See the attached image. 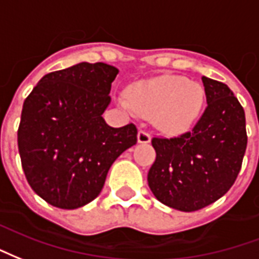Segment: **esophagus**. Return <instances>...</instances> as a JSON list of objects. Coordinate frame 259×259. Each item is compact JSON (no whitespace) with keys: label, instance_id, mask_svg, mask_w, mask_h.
<instances>
[{"label":"esophagus","instance_id":"obj_1","mask_svg":"<svg viewBox=\"0 0 259 259\" xmlns=\"http://www.w3.org/2000/svg\"><path fill=\"white\" fill-rule=\"evenodd\" d=\"M152 141V137H150V134L148 131H145V130H141V131L138 132V142L139 143H149Z\"/></svg>","mask_w":259,"mask_h":259}]
</instances>
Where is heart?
<instances>
[{
    "mask_svg": "<svg viewBox=\"0 0 259 259\" xmlns=\"http://www.w3.org/2000/svg\"><path fill=\"white\" fill-rule=\"evenodd\" d=\"M124 109L154 116L165 131H181L192 124L203 103L199 84L181 75H158L130 87V96L117 98Z\"/></svg>",
    "mask_w": 259,
    "mask_h": 259,
    "instance_id": "obj_1",
    "label": "heart"
}]
</instances>
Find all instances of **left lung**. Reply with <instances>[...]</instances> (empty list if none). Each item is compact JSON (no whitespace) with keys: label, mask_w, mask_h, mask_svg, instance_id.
Segmentation results:
<instances>
[{"label":"left lung","mask_w":259,"mask_h":259,"mask_svg":"<svg viewBox=\"0 0 259 259\" xmlns=\"http://www.w3.org/2000/svg\"><path fill=\"white\" fill-rule=\"evenodd\" d=\"M203 116L177 138H153L148 184L158 201L190 212L221 199L235 184L247 148L244 110L224 82L201 77Z\"/></svg>","instance_id":"8db88e82"}]
</instances>
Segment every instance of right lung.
Instances as JSON below:
<instances>
[{"mask_svg":"<svg viewBox=\"0 0 259 259\" xmlns=\"http://www.w3.org/2000/svg\"><path fill=\"white\" fill-rule=\"evenodd\" d=\"M118 69L81 62L45 74L22 109L18 148L31 189L54 207L75 209L98 197L116 158L137 143V127L107 125Z\"/></svg>","mask_w":259,"mask_h":259,"instance_id":"1","label":"right lung"}]
</instances>
